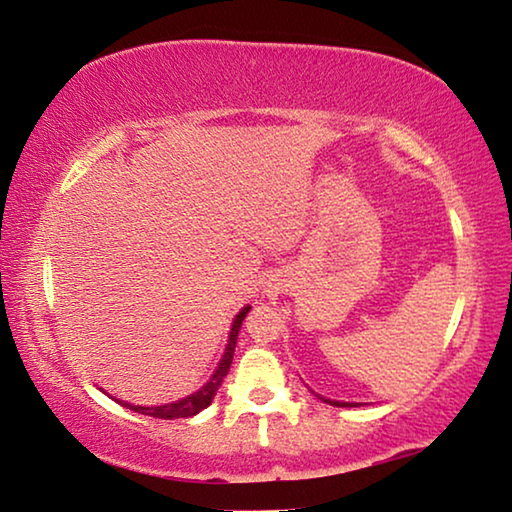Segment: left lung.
I'll list each match as a JSON object with an SVG mask.
<instances>
[{"mask_svg":"<svg viewBox=\"0 0 512 512\" xmlns=\"http://www.w3.org/2000/svg\"><path fill=\"white\" fill-rule=\"evenodd\" d=\"M323 402H327V404H332V406H352V404H345V402H332V400H323Z\"/></svg>","mask_w":512,"mask_h":512,"instance_id":"8db88e82","label":"left lung"}]
</instances>
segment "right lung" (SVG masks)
Listing matches in <instances>:
<instances>
[{
    "instance_id": "add662e5",
    "label": "right lung",
    "mask_w": 512,
    "mask_h": 512,
    "mask_svg": "<svg viewBox=\"0 0 512 512\" xmlns=\"http://www.w3.org/2000/svg\"><path fill=\"white\" fill-rule=\"evenodd\" d=\"M250 311V307H244L237 314L235 323H232V329H230V339H228V348H225V354L223 359L219 363V368L214 370L212 379L207 381V384L201 388V391H196L194 395H187L183 397V400L178 402H171V404H162V406H133L128 402H121V406H126V409H131L135 413H142V415H151V418H160V420H176V418H192V415H196L198 411L207 409V406L212 404L216 391H219L221 381L223 377L228 375L230 370V363H232V357H235V348H237V336H239V329H241V323H244L246 314Z\"/></svg>"
}]
</instances>
